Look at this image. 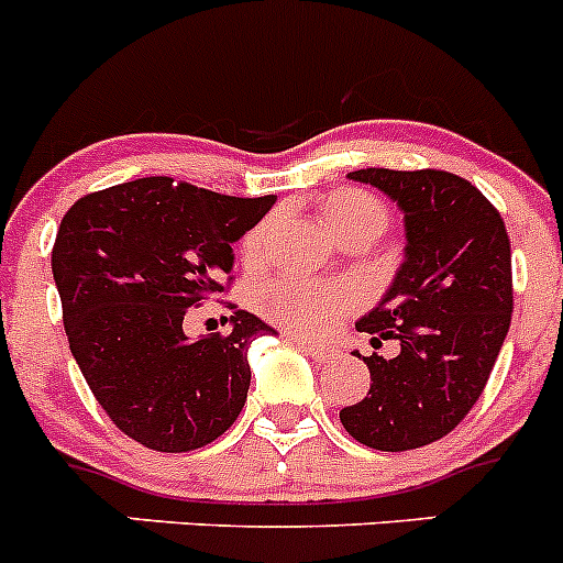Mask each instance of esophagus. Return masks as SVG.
Segmentation results:
<instances>
[{"label":"esophagus","instance_id":"34e87169","mask_svg":"<svg viewBox=\"0 0 563 563\" xmlns=\"http://www.w3.org/2000/svg\"><path fill=\"white\" fill-rule=\"evenodd\" d=\"M287 336H290V340L296 342V345H301L303 351L309 353V356L318 358V362H331V358H336V347L320 345V342H307V340H303V336H296V334H287Z\"/></svg>","mask_w":563,"mask_h":563}]
</instances>
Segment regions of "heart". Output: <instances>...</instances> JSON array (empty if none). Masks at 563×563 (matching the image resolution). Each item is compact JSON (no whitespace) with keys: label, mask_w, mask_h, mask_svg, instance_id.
<instances>
[{"label":"heart","mask_w":563,"mask_h":563,"mask_svg":"<svg viewBox=\"0 0 563 563\" xmlns=\"http://www.w3.org/2000/svg\"><path fill=\"white\" fill-rule=\"evenodd\" d=\"M318 221L331 238L342 243L367 240L373 243L389 227V207L376 192L362 187H336L318 201ZM271 221L251 229L240 243V254L249 265L265 256ZM356 307V296L340 285H318L303 278H278L260 292V309L285 329L298 334H329Z\"/></svg>","instance_id":"b5f03b06"}]
</instances>
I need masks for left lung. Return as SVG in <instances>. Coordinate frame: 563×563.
Instances as JSON below:
<instances>
[{"label":"left lung","instance_id":"left-lung-1","mask_svg":"<svg viewBox=\"0 0 563 563\" xmlns=\"http://www.w3.org/2000/svg\"><path fill=\"white\" fill-rule=\"evenodd\" d=\"M404 210L406 260L356 329L398 356H362L371 389L340 420L376 451H411L451 433L484 393L514 312L511 243L489 198L448 170L362 168L347 174ZM358 356V353H356Z\"/></svg>","mask_w":563,"mask_h":563}]
</instances>
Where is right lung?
Masks as SVG:
<instances>
[{
	"label": "right lung",
	"instance_id": "add662e5",
	"mask_svg": "<svg viewBox=\"0 0 563 563\" xmlns=\"http://www.w3.org/2000/svg\"><path fill=\"white\" fill-rule=\"evenodd\" d=\"M276 196L238 198L168 176L88 192L52 249L68 345L118 431L159 453H187L232 428L249 398L245 351L276 334L232 309V331L190 340V307L232 285V243Z\"/></svg>",
	"mask_w": 563,
	"mask_h": 563
}]
</instances>
